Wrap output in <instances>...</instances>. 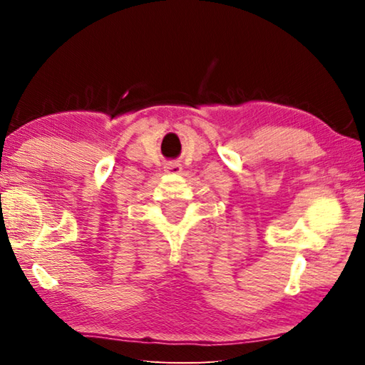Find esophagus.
Returning a JSON list of instances; mask_svg holds the SVG:
<instances>
[{
    "instance_id": "esophagus-1",
    "label": "esophagus",
    "mask_w": 365,
    "mask_h": 365,
    "mask_svg": "<svg viewBox=\"0 0 365 365\" xmlns=\"http://www.w3.org/2000/svg\"><path fill=\"white\" fill-rule=\"evenodd\" d=\"M164 170L168 172V174L178 175V174H182V172H183V168H182V164H178V163H169V164H165Z\"/></svg>"
}]
</instances>
